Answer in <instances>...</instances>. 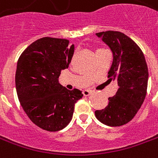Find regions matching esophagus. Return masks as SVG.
I'll return each instance as SVG.
<instances>
[{
  "instance_id": "esophagus-1",
  "label": "esophagus",
  "mask_w": 158,
  "mask_h": 158,
  "mask_svg": "<svg viewBox=\"0 0 158 158\" xmlns=\"http://www.w3.org/2000/svg\"><path fill=\"white\" fill-rule=\"evenodd\" d=\"M91 91L90 90H84L83 91V94L84 95V96H89V95L91 94Z\"/></svg>"
}]
</instances>
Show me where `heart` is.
<instances>
[{
    "label": "heart",
    "mask_w": 158,
    "mask_h": 158,
    "mask_svg": "<svg viewBox=\"0 0 158 158\" xmlns=\"http://www.w3.org/2000/svg\"><path fill=\"white\" fill-rule=\"evenodd\" d=\"M103 50V49H99V50ZM98 50H97V51H98Z\"/></svg>",
    "instance_id": "1"
}]
</instances>
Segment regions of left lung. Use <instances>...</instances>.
Listing matches in <instances>:
<instances>
[{
    "label": "left lung",
    "instance_id": "1",
    "mask_svg": "<svg viewBox=\"0 0 158 158\" xmlns=\"http://www.w3.org/2000/svg\"><path fill=\"white\" fill-rule=\"evenodd\" d=\"M110 48L113 64L108 73L109 81L116 80L118 89L108 98V103L95 116L110 127L122 126L132 120L147 94L148 69L143 51L131 38L119 31L96 34Z\"/></svg>",
    "mask_w": 158,
    "mask_h": 158
}]
</instances>
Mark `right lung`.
I'll list each match as a JSON object with an SVG mask.
<instances>
[{"mask_svg":"<svg viewBox=\"0 0 158 158\" xmlns=\"http://www.w3.org/2000/svg\"><path fill=\"white\" fill-rule=\"evenodd\" d=\"M65 39L44 37L30 44L20 55L15 72L18 98L29 118L50 132L69 123L74 104L83 97L79 89H67L59 83L74 51Z\"/></svg>","mask_w":158,"mask_h":158,"instance_id":"add662e5","label":"right lung"}]
</instances>
